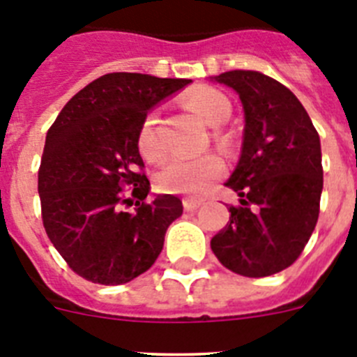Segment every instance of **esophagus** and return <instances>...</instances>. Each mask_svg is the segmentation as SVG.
<instances>
[{
    "instance_id": "34e87169",
    "label": "esophagus",
    "mask_w": 357,
    "mask_h": 357,
    "mask_svg": "<svg viewBox=\"0 0 357 357\" xmlns=\"http://www.w3.org/2000/svg\"><path fill=\"white\" fill-rule=\"evenodd\" d=\"M182 206L185 211H197L202 206V200H195V198H184L182 200Z\"/></svg>"
}]
</instances>
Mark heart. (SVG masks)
Segmentation results:
<instances>
[{"instance_id":"obj_1","label":"heart","mask_w":357,"mask_h":357,"mask_svg":"<svg viewBox=\"0 0 357 357\" xmlns=\"http://www.w3.org/2000/svg\"><path fill=\"white\" fill-rule=\"evenodd\" d=\"M185 105L209 127H220L229 121L232 114L229 98L211 87H200L189 93L185 98ZM157 121L159 118L155 110L148 112L137 134V148L141 155L148 160H159L164 155L162 143L157 132ZM213 139L216 146L223 151H230L234 146L232 135L220 128L213 132ZM223 172H225V164L222 157L209 151L197 159H172L157 173L155 184L162 193L202 197L223 175Z\"/></svg>"}]
</instances>
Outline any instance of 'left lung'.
<instances>
[{"mask_svg":"<svg viewBox=\"0 0 357 357\" xmlns=\"http://www.w3.org/2000/svg\"><path fill=\"white\" fill-rule=\"evenodd\" d=\"M245 110L241 157L227 188L239 206L211 248L230 272L268 277L291 266L313 234L324 188L320 137L298 98L259 71L214 77Z\"/></svg>","mask_w":357,"mask_h":357,"instance_id":"obj_1","label":"left lung"}]
</instances>
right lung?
<instances>
[{
  "label": "right lung",
  "mask_w": 357,
  "mask_h": 357,
  "mask_svg": "<svg viewBox=\"0 0 357 357\" xmlns=\"http://www.w3.org/2000/svg\"><path fill=\"white\" fill-rule=\"evenodd\" d=\"M189 82L109 73L75 94L50 127L39 168L43 223L84 279L125 284L159 257L182 202L173 195L146 200L137 134L148 110Z\"/></svg>",
  "instance_id": "obj_1"
}]
</instances>
